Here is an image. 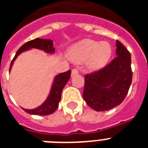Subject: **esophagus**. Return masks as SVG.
<instances>
[{
    "label": "esophagus",
    "mask_w": 148,
    "mask_h": 148,
    "mask_svg": "<svg viewBox=\"0 0 148 148\" xmlns=\"http://www.w3.org/2000/svg\"><path fill=\"white\" fill-rule=\"evenodd\" d=\"M78 70L75 68H74L73 70H72V76H74L75 75H78Z\"/></svg>",
    "instance_id": "1"
}]
</instances>
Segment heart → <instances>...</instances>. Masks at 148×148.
Listing matches in <instances>:
<instances>
[{"label": "heart", "mask_w": 148, "mask_h": 148, "mask_svg": "<svg viewBox=\"0 0 148 148\" xmlns=\"http://www.w3.org/2000/svg\"><path fill=\"white\" fill-rule=\"evenodd\" d=\"M112 56V47L106 41L98 42L91 39H84L72 46L68 56L74 63L86 61L87 67L96 70L107 64Z\"/></svg>", "instance_id": "1"}]
</instances>
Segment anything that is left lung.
I'll use <instances>...</instances> for the list:
<instances>
[{
  "label": "left lung",
  "mask_w": 148,
  "mask_h": 148,
  "mask_svg": "<svg viewBox=\"0 0 148 148\" xmlns=\"http://www.w3.org/2000/svg\"><path fill=\"white\" fill-rule=\"evenodd\" d=\"M116 45V58L102 69L84 76L83 98L96 111H107L119 105L131 84L130 53L119 40Z\"/></svg>",
  "instance_id": "8db88e82"
}]
</instances>
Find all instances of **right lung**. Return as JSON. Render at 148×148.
Returning a JSON list of instances; mask_svg holds the SVG:
<instances>
[{
    "instance_id": "right-lung-1",
    "label": "right lung",
    "mask_w": 148,
    "mask_h": 148,
    "mask_svg": "<svg viewBox=\"0 0 148 148\" xmlns=\"http://www.w3.org/2000/svg\"><path fill=\"white\" fill-rule=\"evenodd\" d=\"M31 48L42 49V50L45 51L46 53H55V48L53 47V43L52 40L35 38L34 40H29L28 42L25 43L23 45H22L17 51L16 54H15V57L12 59L11 64H10V70H11L13 62L16 59L18 55L23 51L28 50ZM70 74H71V70H68L65 73H60L55 77L49 96L47 97V100L41 105L39 106L38 108L32 110H27L23 109V108H22V109L29 114L39 115V116H47V115L54 113L56 109L58 108V103H59L61 98V92H62L64 86L66 85V84L70 79Z\"/></svg>"
}]
</instances>
